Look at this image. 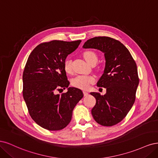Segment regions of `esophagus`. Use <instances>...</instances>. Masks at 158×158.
<instances>
[{
  "label": "esophagus",
  "mask_w": 158,
  "mask_h": 158,
  "mask_svg": "<svg viewBox=\"0 0 158 158\" xmlns=\"http://www.w3.org/2000/svg\"><path fill=\"white\" fill-rule=\"evenodd\" d=\"M83 94H84L85 96H86L89 94V93L87 92H86V91H83Z\"/></svg>",
  "instance_id": "esophagus-1"
}]
</instances>
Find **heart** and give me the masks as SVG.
I'll return each mask as SVG.
<instances>
[{"mask_svg": "<svg viewBox=\"0 0 158 158\" xmlns=\"http://www.w3.org/2000/svg\"><path fill=\"white\" fill-rule=\"evenodd\" d=\"M83 57L85 60L89 63L90 64L93 62H96L98 60V58L96 54L93 52L87 50L83 52ZM64 69L66 73H72L73 68L72 65V60L68 58L65 60L64 64ZM95 81V78L92 75H77L72 80V85L75 86L81 89H87L91 83H93Z\"/></svg>", "mask_w": 158, "mask_h": 158, "instance_id": "1", "label": "heart"}]
</instances>
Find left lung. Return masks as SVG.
I'll list each match as a JSON object with an SVG mask.
<instances>
[{"label":"left lung","instance_id":"8db88e82","mask_svg":"<svg viewBox=\"0 0 158 158\" xmlns=\"http://www.w3.org/2000/svg\"><path fill=\"white\" fill-rule=\"evenodd\" d=\"M83 47L104 54L105 68L97 86L106 89V93H90L96 100L91 113L98 124L115 125L125 118L135 103L139 83L136 64L129 50L113 38L96 37L86 40Z\"/></svg>","mask_w":158,"mask_h":158}]
</instances>
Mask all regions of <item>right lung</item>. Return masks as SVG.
Segmentation results:
<instances>
[{"instance_id":"right-lung-1","label":"right lung","mask_w":158,"mask_h":158,"mask_svg":"<svg viewBox=\"0 0 158 158\" xmlns=\"http://www.w3.org/2000/svg\"><path fill=\"white\" fill-rule=\"evenodd\" d=\"M81 40H52L35 47L23 73V96L33 121L49 131L61 130L72 119L73 110L83 97L82 90L69 87L64 64ZM68 88L61 95L60 89Z\"/></svg>"}]
</instances>
